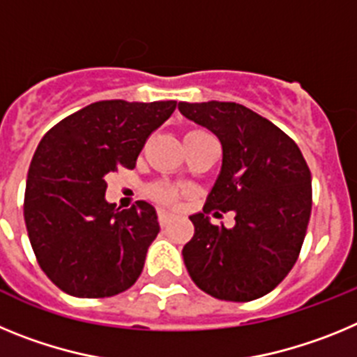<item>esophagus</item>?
<instances>
[{
	"mask_svg": "<svg viewBox=\"0 0 357 357\" xmlns=\"http://www.w3.org/2000/svg\"><path fill=\"white\" fill-rule=\"evenodd\" d=\"M169 218H172V216H169L168 211L160 209V211H159V223H160V227H166V225H168Z\"/></svg>",
	"mask_w": 357,
	"mask_h": 357,
	"instance_id": "34e87169",
	"label": "esophagus"
}]
</instances>
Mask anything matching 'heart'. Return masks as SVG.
<instances>
[{
	"label": "heart",
	"mask_w": 357,
	"mask_h": 357,
	"mask_svg": "<svg viewBox=\"0 0 357 357\" xmlns=\"http://www.w3.org/2000/svg\"><path fill=\"white\" fill-rule=\"evenodd\" d=\"M193 132H189V134H193ZM150 193L151 197L155 198L157 202H160V204H173V202H176L182 195H184V189H182L181 185L168 184V182H159V184H155L151 188Z\"/></svg>",
	"instance_id": "1"
}]
</instances>
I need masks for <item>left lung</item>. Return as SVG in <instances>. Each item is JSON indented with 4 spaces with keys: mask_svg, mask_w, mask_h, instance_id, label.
<instances>
[{
    "mask_svg": "<svg viewBox=\"0 0 357 357\" xmlns=\"http://www.w3.org/2000/svg\"><path fill=\"white\" fill-rule=\"evenodd\" d=\"M181 114L216 135L222 169L204 213L189 216L191 241L182 248L189 275L214 298L248 302L272 291L296 263L311 216V173L284 132L232 102H178ZM235 213L232 229L205 214Z\"/></svg>",
    "mask_w": 357,
    "mask_h": 357,
    "instance_id": "8db88e82",
    "label": "left lung"
}]
</instances>
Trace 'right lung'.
<instances>
[{
    "instance_id": "obj_1",
    "label": "right lung",
    "mask_w": 357,
    "mask_h": 357,
    "mask_svg": "<svg viewBox=\"0 0 357 357\" xmlns=\"http://www.w3.org/2000/svg\"><path fill=\"white\" fill-rule=\"evenodd\" d=\"M176 102L91 103L46 132L28 169L24 223L39 266L68 295L102 298L141 275L159 234L155 207L105 200V175L135 168L151 132Z\"/></svg>"
}]
</instances>
